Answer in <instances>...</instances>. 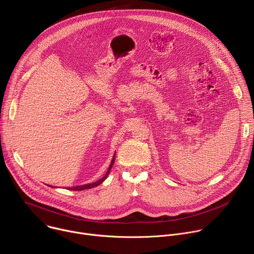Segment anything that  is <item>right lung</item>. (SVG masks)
<instances>
[{
	"label": "right lung",
	"instance_id": "add662e5",
	"mask_svg": "<svg viewBox=\"0 0 254 254\" xmlns=\"http://www.w3.org/2000/svg\"><path fill=\"white\" fill-rule=\"evenodd\" d=\"M115 160H116V155H114V158H113V160H112V163H111L110 167H108V170H107L106 174H105V175H104V177H103V178H101L100 180L96 181V182H94V183L85 184V185H82V186L71 187V188H69V189H70V190H73V191H81V190H86V189H90V188H93V187H96V186H98L99 184H101V183L103 182V181H104V180L107 178L108 174H110V172H111V169L113 168V165L115 164Z\"/></svg>",
	"mask_w": 254,
	"mask_h": 254
}]
</instances>
